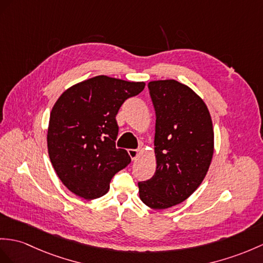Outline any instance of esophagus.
<instances>
[{"mask_svg":"<svg viewBox=\"0 0 263 263\" xmlns=\"http://www.w3.org/2000/svg\"><path fill=\"white\" fill-rule=\"evenodd\" d=\"M128 154H129V156H130V158L133 159H136V157L138 156V151L137 149H128Z\"/></svg>","mask_w":263,"mask_h":263,"instance_id":"34e87169","label":"esophagus"}]
</instances>
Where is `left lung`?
Returning <instances> with one entry per match:
<instances>
[{
	"mask_svg": "<svg viewBox=\"0 0 263 263\" xmlns=\"http://www.w3.org/2000/svg\"><path fill=\"white\" fill-rule=\"evenodd\" d=\"M156 112V172L139 182L147 206L168 209L194 193L205 177L214 152L212 119L200 96L176 80L148 83Z\"/></svg>",
	"mask_w": 263,
	"mask_h": 263,
	"instance_id": "left-lung-1",
	"label": "left lung"
}]
</instances>
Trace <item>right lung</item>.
<instances>
[{
  "label": "right lung",
  "instance_id": "obj_1",
  "mask_svg": "<svg viewBox=\"0 0 263 263\" xmlns=\"http://www.w3.org/2000/svg\"><path fill=\"white\" fill-rule=\"evenodd\" d=\"M145 82L97 76L68 88L51 110L48 153L58 177L86 200L105 195L114 175L130 163L116 148V115L124 101L142 92Z\"/></svg>",
  "mask_w": 263,
  "mask_h": 263
}]
</instances>
